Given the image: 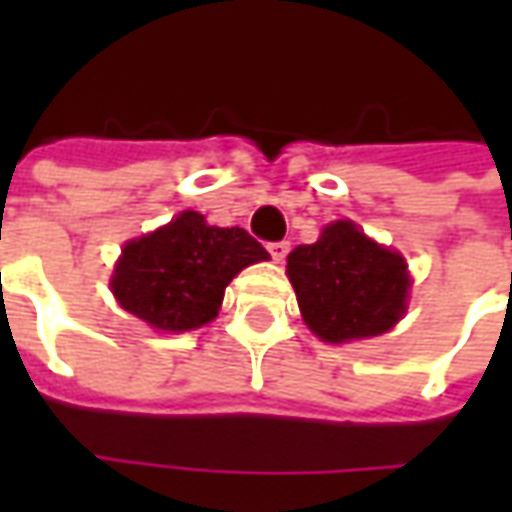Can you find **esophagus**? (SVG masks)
<instances>
[{"instance_id":"obj_1","label":"esophagus","mask_w":512,"mask_h":512,"mask_svg":"<svg viewBox=\"0 0 512 512\" xmlns=\"http://www.w3.org/2000/svg\"><path fill=\"white\" fill-rule=\"evenodd\" d=\"M268 252H271V257H274L277 263H282V260H285V255L290 252V244L288 241H274V244H268Z\"/></svg>"}]
</instances>
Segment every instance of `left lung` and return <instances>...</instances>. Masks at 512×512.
Wrapping results in <instances>:
<instances>
[{"label":"left lung","mask_w":512,"mask_h":512,"mask_svg":"<svg viewBox=\"0 0 512 512\" xmlns=\"http://www.w3.org/2000/svg\"><path fill=\"white\" fill-rule=\"evenodd\" d=\"M288 279L304 323L323 343L370 340L406 312L408 266L400 252L367 238L354 222L323 227L315 244L288 255Z\"/></svg>","instance_id":"1"}]
</instances>
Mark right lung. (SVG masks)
<instances>
[{
    "label": "right lung",
    "mask_w": 512,
    "mask_h": 512,
    "mask_svg": "<svg viewBox=\"0 0 512 512\" xmlns=\"http://www.w3.org/2000/svg\"><path fill=\"white\" fill-rule=\"evenodd\" d=\"M244 227H213L183 211L123 246L112 274L117 304L158 332H191L211 323L238 271L268 260Z\"/></svg>",
    "instance_id": "obj_1"
}]
</instances>
